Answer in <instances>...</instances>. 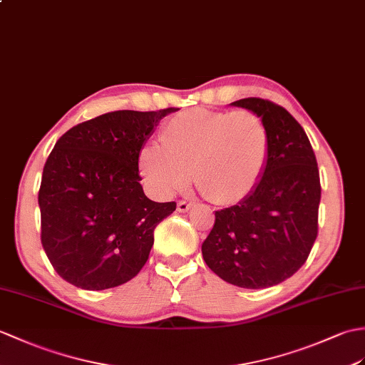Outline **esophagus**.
Returning <instances> with one entry per match:
<instances>
[{
    "label": "esophagus",
    "instance_id": "1",
    "mask_svg": "<svg viewBox=\"0 0 365 365\" xmlns=\"http://www.w3.org/2000/svg\"><path fill=\"white\" fill-rule=\"evenodd\" d=\"M191 208V203L186 202V200H179L177 202V211H180V213H186Z\"/></svg>",
    "mask_w": 365,
    "mask_h": 365
}]
</instances>
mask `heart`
<instances>
[{"instance_id": "1", "label": "heart", "mask_w": 365, "mask_h": 365, "mask_svg": "<svg viewBox=\"0 0 365 365\" xmlns=\"http://www.w3.org/2000/svg\"><path fill=\"white\" fill-rule=\"evenodd\" d=\"M160 143L140 150L138 168L157 192L169 196L191 180L203 197L232 205L257 188L270 155V132L250 110L188 108L163 124Z\"/></svg>"}]
</instances>
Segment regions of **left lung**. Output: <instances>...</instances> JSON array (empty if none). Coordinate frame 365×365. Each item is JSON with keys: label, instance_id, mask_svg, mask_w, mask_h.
<instances>
[{"label": "left lung", "instance_id": "8db88e82", "mask_svg": "<svg viewBox=\"0 0 365 365\" xmlns=\"http://www.w3.org/2000/svg\"><path fill=\"white\" fill-rule=\"evenodd\" d=\"M232 104L264 120L270 155L257 188L238 205L216 211L202 255L224 282L262 289L292 277L308 259L319 230L320 175L307 133L286 108L261 98Z\"/></svg>", "mask_w": 365, "mask_h": 365}]
</instances>
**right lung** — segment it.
<instances>
[{"label": "right lung", "instance_id": "1", "mask_svg": "<svg viewBox=\"0 0 365 365\" xmlns=\"http://www.w3.org/2000/svg\"><path fill=\"white\" fill-rule=\"evenodd\" d=\"M169 107L118 110L71 127L46 160L38 190L41 245L65 282L87 291L124 284L146 264L155 227L175 202L140 185L138 155Z\"/></svg>", "mask_w": 365, "mask_h": 365}]
</instances>
